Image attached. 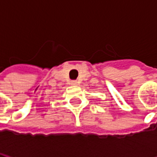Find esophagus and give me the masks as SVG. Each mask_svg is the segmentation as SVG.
<instances>
[{
    "label": "esophagus",
    "mask_w": 157,
    "mask_h": 157,
    "mask_svg": "<svg viewBox=\"0 0 157 157\" xmlns=\"http://www.w3.org/2000/svg\"><path fill=\"white\" fill-rule=\"evenodd\" d=\"M77 83H78L77 81H71V85H77Z\"/></svg>",
    "instance_id": "esophagus-1"
}]
</instances>
